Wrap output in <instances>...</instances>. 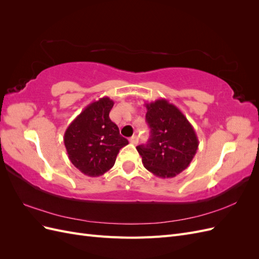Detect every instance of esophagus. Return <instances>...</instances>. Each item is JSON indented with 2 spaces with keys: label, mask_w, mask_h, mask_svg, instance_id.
Returning a JSON list of instances; mask_svg holds the SVG:
<instances>
[{
  "label": "esophagus",
  "mask_w": 259,
  "mask_h": 259,
  "mask_svg": "<svg viewBox=\"0 0 259 259\" xmlns=\"http://www.w3.org/2000/svg\"><path fill=\"white\" fill-rule=\"evenodd\" d=\"M130 142H131V144H133V145H136V144H138V137H137L136 135L132 136V137L130 138Z\"/></svg>",
  "instance_id": "34e87169"
}]
</instances>
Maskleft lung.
I'll list each match as a JSON object with an SVG mask.
<instances>
[{
  "label": "left lung",
  "instance_id": "left-lung-1",
  "mask_svg": "<svg viewBox=\"0 0 259 259\" xmlns=\"http://www.w3.org/2000/svg\"><path fill=\"white\" fill-rule=\"evenodd\" d=\"M145 106L150 138L147 145L137 146V151L153 175L175 177L189 166L197 153V134L184 113L168 100L162 98Z\"/></svg>",
  "mask_w": 259,
  "mask_h": 259
}]
</instances>
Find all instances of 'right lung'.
Listing matches in <instances>:
<instances>
[{"instance_id": "add662e5", "label": "right lung", "mask_w": 259, "mask_h": 259, "mask_svg": "<svg viewBox=\"0 0 259 259\" xmlns=\"http://www.w3.org/2000/svg\"><path fill=\"white\" fill-rule=\"evenodd\" d=\"M113 105L109 97L93 101L66 130L69 160L86 176L104 175L114 165L120 149L128 144L109 117Z\"/></svg>"}]
</instances>
